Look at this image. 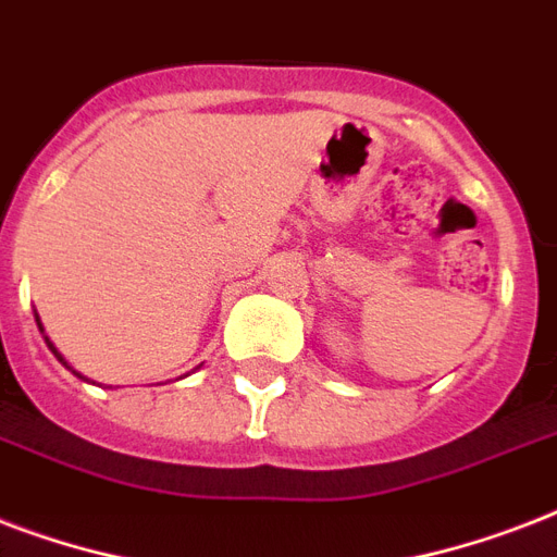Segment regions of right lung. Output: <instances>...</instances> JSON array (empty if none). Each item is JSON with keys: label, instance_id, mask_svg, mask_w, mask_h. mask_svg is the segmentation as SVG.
<instances>
[{"label": "right lung", "instance_id": "obj_1", "mask_svg": "<svg viewBox=\"0 0 557 557\" xmlns=\"http://www.w3.org/2000/svg\"><path fill=\"white\" fill-rule=\"evenodd\" d=\"M34 321H37L39 332H42V338H46L48 349H51V352H54V358H57V361H60V364H63V367H69V361H65V358L60 356V349H57L54 344H51V338H48V335H46V326H42V321H39V314H37V312H34ZM69 370H72V367H69ZM72 372H74V375H77V379H83V375H81V372H77V370H72ZM83 381H86V379H83Z\"/></svg>", "mask_w": 557, "mask_h": 557}]
</instances>
